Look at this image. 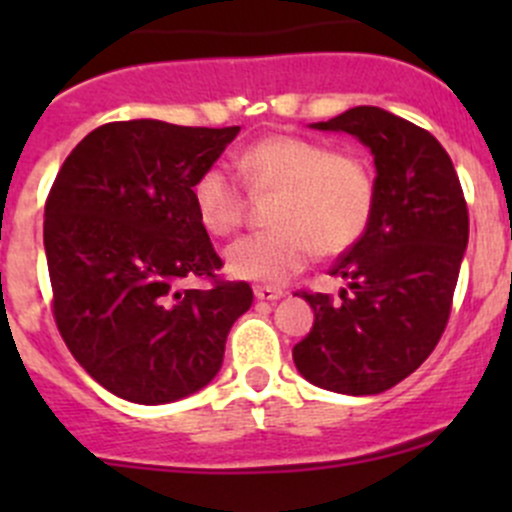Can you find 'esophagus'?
<instances>
[{"label":"esophagus","instance_id":"1","mask_svg":"<svg viewBox=\"0 0 512 512\" xmlns=\"http://www.w3.org/2000/svg\"><path fill=\"white\" fill-rule=\"evenodd\" d=\"M255 297L262 299V302H275V299L285 297V292L277 287H267V285H257L255 287Z\"/></svg>","mask_w":512,"mask_h":512}]
</instances>
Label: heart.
Listing matches in <instances>:
<instances>
[{
	"label": "heart",
	"mask_w": 512,
	"mask_h": 512,
	"mask_svg": "<svg viewBox=\"0 0 512 512\" xmlns=\"http://www.w3.org/2000/svg\"><path fill=\"white\" fill-rule=\"evenodd\" d=\"M237 170L210 165L193 183V203L210 235L225 237L245 223V185L275 195L272 230L232 242L227 270L240 280L282 285L302 272L314 252L342 255L371 223L376 185L369 165L302 136H267L237 158Z\"/></svg>",
	"instance_id": "obj_1"
}]
</instances>
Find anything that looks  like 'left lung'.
<instances>
[{
	"label": "left lung",
	"instance_id": "left-lung-1",
	"mask_svg": "<svg viewBox=\"0 0 512 512\" xmlns=\"http://www.w3.org/2000/svg\"><path fill=\"white\" fill-rule=\"evenodd\" d=\"M371 148L376 203L361 240L332 275L339 299L297 292L314 327L292 349L299 374L337 394H381L414 374L446 332L468 245V205L441 143L416 123L376 106H356L314 123Z\"/></svg>",
	"mask_w": 512,
	"mask_h": 512
}]
</instances>
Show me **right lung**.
<instances>
[{
    "instance_id": "right-lung-1",
    "label": "right lung",
    "mask_w": 512,
    "mask_h": 512,
    "mask_svg": "<svg viewBox=\"0 0 512 512\" xmlns=\"http://www.w3.org/2000/svg\"><path fill=\"white\" fill-rule=\"evenodd\" d=\"M240 126L113 121L56 173L44 205L51 312L74 359L121 399L168 404L220 371L225 339L252 304L247 282L200 223L193 183ZM185 276L208 290H180Z\"/></svg>"
}]
</instances>
